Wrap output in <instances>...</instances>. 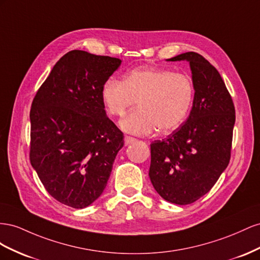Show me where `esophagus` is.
<instances>
[{
  "mask_svg": "<svg viewBox=\"0 0 260 260\" xmlns=\"http://www.w3.org/2000/svg\"><path fill=\"white\" fill-rule=\"evenodd\" d=\"M124 142H125V146H128V145L134 143V142H136V138L131 137V136H125Z\"/></svg>",
  "mask_w": 260,
  "mask_h": 260,
  "instance_id": "esophagus-1",
  "label": "esophagus"
}]
</instances>
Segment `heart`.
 <instances>
[{"label": "heart", "mask_w": 260, "mask_h": 260, "mask_svg": "<svg viewBox=\"0 0 260 260\" xmlns=\"http://www.w3.org/2000/svg\"><path fill=\"white\" fill-rule=\"evenodd\" d=\"M195 95L191 78L168 69L143 66L132 70L123 80L109 78L101 88L107 112L122 117L138 101L139 108L121 122V127L135 135L150 134L158 127L167 133L186 120Z\"/></svg>", "instance_id": "heart-1"}]
</instances>
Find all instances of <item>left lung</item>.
Instances as JSON below:
<instances>
[{
	"label": "left lung",
	"mask_w": 260,
	"mask_h": 260,
	"mask_svg": "<svg viewBox=\"0 0 260 260\" xmlns=\"http://www.w3.org/2000/svg\"><path fill=\"white\" fill-rule=\"evenodd\" d=\"M189 62L195 88L186 122L150 145L149 177L158 194L188 205L208 192L231 159L235 108L217 69L196 52L169 61Z\"/></svg>",
	"instance_id": "left-lung-1"
}]
</instances>
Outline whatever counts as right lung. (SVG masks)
Returning a JSON list of instances; mask_svg holds the SVG:
<instances>
[{"mask_svg": "<svg viewBox=\"0 0 260 260\" xmlns=\"http://www.w3.org/2000/svg\"><path fill=\"white\" fill-rule=\"evenodd\" d=\"M121 62L70 51L31 103L30 163L49 194L73 208H85L102 194L124 145L101 99L103 84Z\"/></svg>", "mask_w": 260, "mask_h": 260, "instance_id": "obj_1", "label": "right lung"}]
</instances>
